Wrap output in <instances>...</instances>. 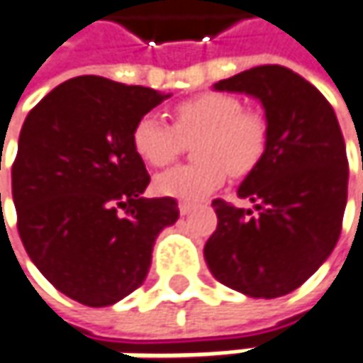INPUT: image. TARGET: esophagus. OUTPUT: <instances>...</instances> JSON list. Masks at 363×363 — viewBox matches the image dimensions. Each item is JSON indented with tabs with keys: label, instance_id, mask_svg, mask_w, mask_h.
I'll list each match as a JSON object with an SVG mask.
<instances>
[{
	"label": "esophagus",
	"instance_id": "1",
	"mask_svg": "<svg viewBox=\"0 0 363 363\" xmlns=\"http://www.w3.org/2000/svg\"><path fill=\"white\" fill-rule=\"evenodd\" d=\"M179 211H181V216H189V213L193 211V205H191V203L181 201L179 203Z\"/></svg>",
	"mask_w": 363,
	"mask_h": 363
}]
</instances>
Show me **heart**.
I'll use <instances>...</instances> for the list:
<instances>
[{
    "label": "heart",
    "instance_id": "obj_1",
    "mask_svg": "<svg viewBox=\"0 0 363 363\" xmlns=\"http://www.w3.org/2000/svg\"><path fill=\"white\" fill-rule=\"evenodd\" d=\"M174 127L156 115H145L133 129L139 158L158 168L181 154L184 141L199 138L193 156L199 162L174 166L154 179L158 195L201 201L220 189L225 172L245 177L263 158L267 123L259 113L242 111V102L230 94L207 92L179 102L172 111Z\"/></svg>",
    "mask_w": 363,
    "mask_h": 363
}]
</instances>
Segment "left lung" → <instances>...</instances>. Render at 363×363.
<instances>
[{"mask_svg": "<svg viewBox=\"0 0 363 363\" xmlns=\"http://www.w3.org/2000/svg\"><path fill=\"white\" fill-rule=\"evenodd\" d=\"M257 98L267 147L238 186L252 203L216 199L218 228L203 248L211 275L250 298H279L323 265L341 234L347 154L335 111L310 82L281 65H259L213 84Z\"/></svg>", "mask_w": 363, "mask_h": 363, "instance_id": "obj_1", "label": "left lung"}]
</instances>
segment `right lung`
I'll return each instance as SVG.
<instances>
[{
	"mask_svg": "<svg viewBox=\"0 0 363 363\" xmlns=\"http://www.w3.org/2000/svg\"><path fill=\"white\" fill-rule=\"evenodd\" d=\"M170 94L100 75L59 84L22 125L11 166L18 232L55 288L111 306L138 289L154 242L179 220L172 197L145 199L133 129Z\"/></svg>",
	"mask_w": 363,
	"mask_h": 363,
	"instance_id": "obj_1",
	"label": "right lung"
}]
</instances>
